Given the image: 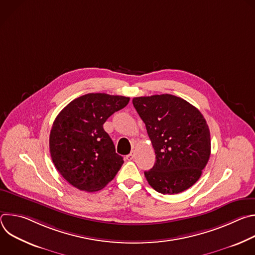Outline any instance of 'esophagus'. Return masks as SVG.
<instances>
[{"label":"esophagus","mask_w":255,"mask_h":255,"mask_svg":"<svg viewBox=\"0 0 255 255\" xmlns=\"http://www.w3.org/2000/svg\"><path fill=\"white\" fill-rule=\"evenodd\" d=\"M134 155H135V152H134V151H131V153H130V154H128V155L126 156L127 160H132V159L134 158Z\"/></svg>","instance_id":"esophagus-1"}]
</instances>
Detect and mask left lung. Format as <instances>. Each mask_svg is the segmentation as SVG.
Here are the masks:
<instances>
[{
	"label": "left lung",
	"instance_id": "left-lung-1",
	"mask_svg": "<svg viewBox=\"0 0 255 255\" xmlns=\"http://www.w3.org/2000/svg\"><path fill=\"white\" fill-rule=\"evenodd\" d=\"M155 151L156 161L144 171L148 184L163 195L191 188L202 175L211 154L208 124L196 107L172 95L132 100Z\"/></svg>",
	"mask_w": 255,
	"mask_h": 255
}]
</instances>
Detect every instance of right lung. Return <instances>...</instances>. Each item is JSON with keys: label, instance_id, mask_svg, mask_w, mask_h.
I'll use <instances>...</instances> for the list:
<instances>
[{"label": "right lung", "instance_id": "add662e5", "mask_svg": "<svg viewBox=\"0 0 255 255\" xmlns=\"http://www.w3.org/2000/svg\"><path fill=\"white\" fill-rule=\"evenodd\" d=\"M129 100L123 96L87 94L71 101L57 115L49 136L50 155L71 186L96 192L115 177L124 160L116 153L103 125Z\"/></svg>", "mask_w": 255, "mask_h": 255}]
</instances>
